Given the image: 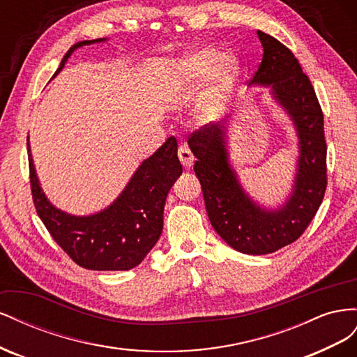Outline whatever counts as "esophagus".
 Segmentation results:
<instances>
[{"label":"esophagus","instance_id":"esophagus-1","mask_svg":"<svg viewBox=\"0 0 357 357\" xmlns=\"http://www.w3.org/2000/svg\"><path fill=\"white\" fill-rule=\"evenodd\" d=\"M177 155L185 168H190L193 165V162H195V156H193V153L190 152V149L188 146H180Z\"/></svg>","mask_w":357,"mask_h":357}]
</instances>
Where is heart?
I'll use <instances>...</instances> for the list:
<instances>
[{
    "label": "heart",
    "instance_id": "obj_1",
    "mask_svg": "<svg viewBox=\"0 0 357 357\" xmlns=\"http://www.w3.org/2000/svg\"><path fill=\"white\" fill-rule=\"evenodd\" d=\"M215 73H213L212 71ZM238 62L215 49H199L181 59L177 66V86L181 91H195L213 74L211 83L195 105V117L207 123L218 119L228 102Z\"/></svg>",
    "mask_w": 357,
    "mask_h": 357
}]
</instances>
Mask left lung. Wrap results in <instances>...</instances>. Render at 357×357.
<instances>
[{
  "instance_id": "obj_1",
  "label": "left lung",
  "mask_w": 357,
  "mask_h": 357,
  "mask_svg": "<svg viewBox=\"0 0 357 357\" xmlns=\"http://www.w3.org/2000/svg\"><path fill=\"white\" fill-rule=\"evenodd\" d=\"M264 56L252 84L269 88L295 126L296 174L286 202L265 208L241 186L228 152L229 117L189 138L208 219L220 238L245 255H268L296 241L314 218L326 190V142L314 88L298 59L277 38L257 31Z\"/></svg>"
}]
</instances>
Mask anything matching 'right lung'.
Here are the masks:
<instances>
[{"label":"right lung","instance_id":"1","mask_svg":"<svg viewBox=\"0 0 357 357\" xmlns=\"http://www.w3.org/2000/svg\"><path fill=\"white\" fill-rule=\"evenodd\" d=\"M105 40L75 43L61 61L56 74L75 49ZM26 142L32 199L40 219L62 250L75 264L93 271H128L142 264L159 240L167 195L183 172L176 138L169 137L152 156L142 162L109 207L89 215L66 213L47 199L32 160L29 137Z\"/></svg>","mask_w":357,"mask_h":357}]
</instances>
